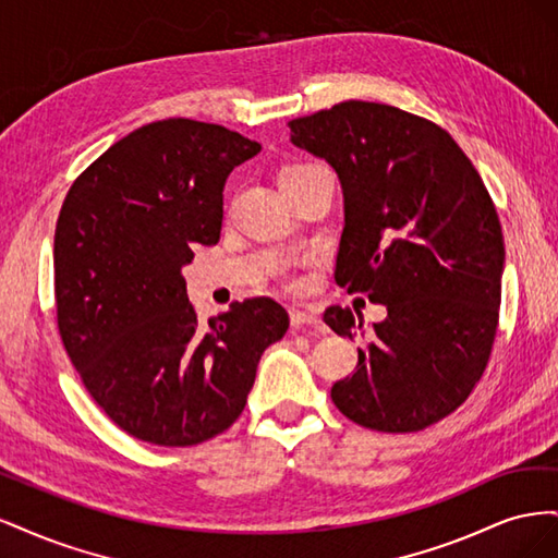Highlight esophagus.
Instances as JSON below:
<instances>
[{"mask_svg": "<svg viewBox=\"0 0 558 558\" xmlns=\"http://www.w3.org/2000/svg\"><path fill=\"white\" fill-rule=\"evenodd\" d=\"M291 326L298 330H312L320 326V318L312 310H291Z\"/></svg>", "mask_w": 558, "mask_h": 558, "instance_id": "1", "label": "esophagus"}]
</instances>
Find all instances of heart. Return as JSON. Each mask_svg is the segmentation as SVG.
<instances>
[{
  "label": "heart",
  "instance_id": "heart-1",
  "mask_svg": "<svg viewBox=\"0 0 558 558\" xmlns=\"http://www.w3.org/2000/svg\"><path fill=\"white\" fill-rule=\"evenodd\" d=\"M312 170H316V165H291V167H283L281 174H279V183L283 185V183H289V181H293V179H298L302 174H307Z\"/></svg>",
  "mask_w": 558,
  "mask_h": 558
}]
</instances>
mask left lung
I'll list each match as a JSON object with an SVG mask.
<instances>
[{"label": "left lung", "instance_id": "left-lung-1", "mask_svg": "<svg viewBox=\"0 0 558 558\" xmlns=\"http://www.w3.org/2000/svg\"><path fill=\"white\" fill-rule=\"evenodd\" d=\"M289 128L342 185L335 281L386 305L335 408L373 430H424L461 408L492 356L505 265L494 202L451 134L402 109L349 99ZM324 320L351 340L363 328L342 307Z\"/></svg>", "mask_w": 558, "mask_h": 558}]
</instances>
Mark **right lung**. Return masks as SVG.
Listing matches in <instances>:
<instances>
[{
  "label": "right lung",
  "mask_w": 558,
  "mask_h": 558,
  "mask_svg": "<svg viewBox=\"0 0 558 558\" xmlns=\"http://www.w3.org/2000/svg\"><path fill=\"white\" fill-rule=\"evenodd\" d=\"M260 144L167 118L109 146L66 193L56 226L62 344L88 393L142 442L193 447L242 414L263 351L289 330L253 298L202 326L183 265L221 238L223 185Z\"/></svg>",
  "instance_id": "1"
}]
</instances>
